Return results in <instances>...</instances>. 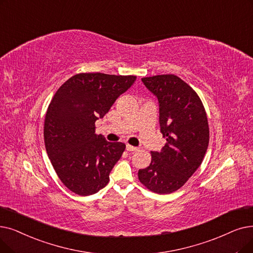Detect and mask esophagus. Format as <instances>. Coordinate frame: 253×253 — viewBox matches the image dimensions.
I'll use <instances>...</instances> for the list:
<instances>
[{
    "mask_svg": "<svg viewBox=\"0 0 253 253\" xmlns=\"http://www.w3.org/2000/svg\"><path fill=\"white\" fill-rule=\"evenodd\" d=\"M126 150L129 151V152H134V151H137L138 148L137 147H133V146H130V145H127L126 146Z\"/></svg>",
    "mask_w": 253,
    "mask_h": 253,
    "instance_id": "obj_1",
    "label": "esophagus"
}]
</instances>
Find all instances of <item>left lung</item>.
I'll return each instance as SVG.
<instances>
[{
	"instance_id": "8db88e82",
	"label": "left lung",
	"mask_w": 253,
	"mask_h": 253,
	"mask_svg": "<svg viewBox=\"0 0 253 253\" xmlns=\"http://www.w3.org/2000/svg\"><path fill=\"white\" fill-rule=\"evenodd\" d=\"M141 82L157 98L160 132L168 142L160 152H151V164L138 170V179L153 192L171 193L203 162L210 138L207 115L200 97L178 76L156 75Z\"/></svg>"
}]
</instances>
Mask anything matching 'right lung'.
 Returning <instances> with one entry per match:
<instances>
[{"mask_svg":"<svg viewBox=\"0 0 253 253\" xmlns=\"http://www.w3.org/2000/svg\"><path fill=\"white\" fill-rule=\"evenodd\" d=\"M136 76L80 73L54 94L44 122L48 158L63 184L79 195H91L107 185L126 148L95 133L102 119Z\"/></svg>","mask_w":253,"mask_h":253,"instance_id":"obj_1","label":"right lung"}]
</instances>
